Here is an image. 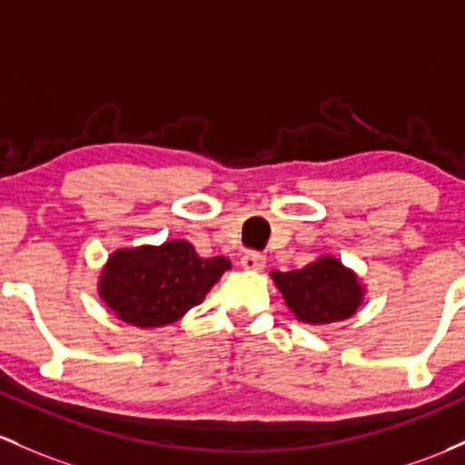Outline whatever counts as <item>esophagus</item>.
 Returning <instances> with one entry per match:
<instances>
[{"mask_svg":"<svg viewBox=\"0 0 465 465\" xmlns=\"http://www.w3.org/2000/svg\"><path fill=\"white\" fill-rule=\"evenodd\" d=\"M242 265L246 270H263L265 268V257L257 250H246L242 254Z\"/></svg>","mask_w":465,"mask_h":465,"instance_id":"34e87169","label":"esophagus"}]
</instances>
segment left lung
<instances>
[{
  "instance_id": "left-lung-1",
  "label": "left lung",
  "mask_w": 465,
  "mask_h": 465,
  "mask_svg": "<svg viewBox=\"0 0 465 465\" xmlns=\"http://www.w3.org/2000/svg\"><path fill=\"white\" fill-rule=\"evenodd\" d=\"M274 283L294 316L310 325L345 321L356 314L362 290L356 274L333 257H322L302 270L274 272Z\"/></svg>"
}]
</instances>
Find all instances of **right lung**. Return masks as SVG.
Listing matches in <instances>:
<instances>
[{"label": "right lung", "mask_w": 465, "mask_h": 465, "mask_svg": "<svg viewBox=\"0 0 465 465\" xmlns=\"http://www.w3.org/2000/svg\"><path fill=\"white\" fill-rule=\"evenodd\" d=\"M228 268L226 257L202 259L189 242L118 250L101 276V299L129 325H169L200 305Z\"/></svg>", "instance_id": "obj_1"}]
</instances>
